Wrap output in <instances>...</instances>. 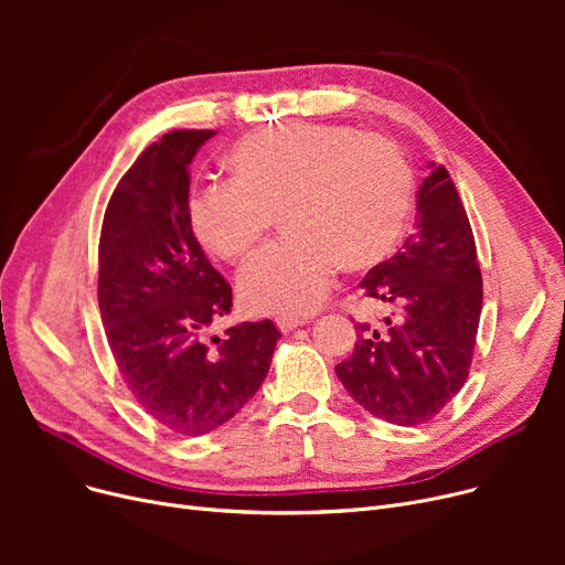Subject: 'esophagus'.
Returning <instances> with one entry per match:
<instances>
[{
	"label": "esophagus",
	"instance_id": "34e87169",
	"mask_svg": "<svg viewBox=\"0 0 565 565\" xmlns=\"http://www.w3.org/2000/svg\"><path fill=\"white\" fill-rule=\"evenodd\" d=\"M305 322H307V320H302V318H290V316H281V318H277V328H279V332L288 334V332H292V330L302 328Z\"/></svg>",
	"mask_w": 565,
	"mask_h": 565
}]
</instances>
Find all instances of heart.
<instances>
[{
	"label": "heart",
	"mask_w": 565,
	"mask_h": 565,
	"mask_svg": "<svg viewBox=\"0 0 565 565\" xmlns=\"http://www.w3.org/2000/svg\"><path fill=\"white\" fill-rule=\"evenodd\" d=\"M233 181L190 199L199 243L224 260H243L270 231L288 233L241 273L247 309L275 316L316 311L332 290L339 263L362 270L398 245L412 171L384 137L350 126L292 121L237 141L228 153Z\"/></svg>",
	"instance_id": "obj_1"
}]
</instances>
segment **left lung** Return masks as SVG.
<instances>
[{"instance_id": "obj_1", "label": "left lung", "mask_w": 565, "mask_h": 565, "mask_svg": "<svg viewBox=\"0 0 565 565\" xmlns=\"http://www.w3.org/2000/svg\"><path fill=\"white\" fill-rule=\"evenodd\" d=\"M417 228L360 284L394 309L387 328L358 322L352 358L337 366L348 394L396 426L430 422L467 380L483 309V279L465 205L449 171L430 162Z\"/></svg>"}]
</instances>
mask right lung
Listing matches in <instances>:
<instances>
[{
  "label": "right lung",
  "instance_id": "obj_1",
  "mask_svg": "<svg viewBox=\"0 0 565 565\" xmlns=\"http://www.w3.org/2000/svg\"><path fill=\"white\" fill-rule=\"evenodd\" d=\"M213 130H173L118 181L100 231L98 305L128 390L146 414L181 435H205L258 392L281 339L273 320L233 324L226 279L190 224V164Z\"/></svg>",
  "mask_w": 565,
  "mask_h": 565
}]
</instances>
